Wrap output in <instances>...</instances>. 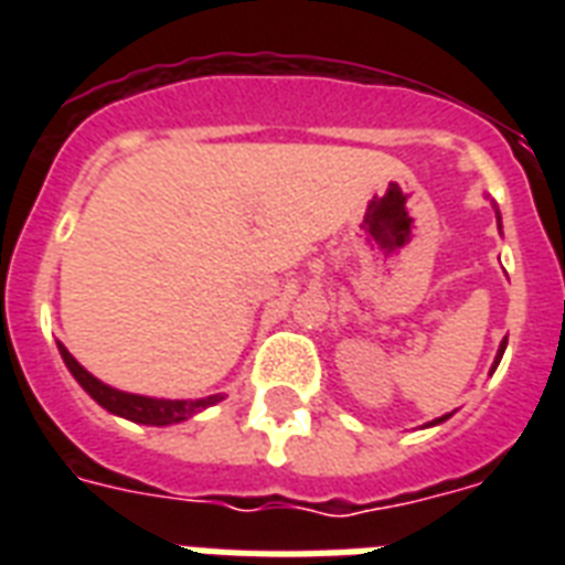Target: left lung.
<instances>
[{"label": "left lung", "instance_id": "1", "mask_svg": "<svg viewBox=\"0 0 565 565\" xmlns=\"http://www.w3.org/2000/svg\"><path fill=\"white\" fill-rule=\"evenodd\" d=\"M504 345H508V340H504V343H501V349H499V358H495V366H499L501 354H504ZM443 419H446V416H443ZM443 419H437V422H443Z\"/></svg>", "mask_w": 565, "mask_h": 565}]
</instances>
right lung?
I'll return each instance as SVG.
<instances>
[{"label":"right lung","mask_w":565,"mask_h":565,"mask_svg":"<svg viewBox=\"0 0 565 565\" xmlns=\"http://www.w3.org/2000/svg\"><path fill=\"white\" fill-rule=\"evenodd\" d=\"M57 349H61V358H64L66 370L73 372L75 381H78L105 411L117 413V416H126V419L131 422H140V425H172V422H184L190 419L193 413L204 411L207 404L220 402V395L195 398V402H170V398H146V395L122 393V390H114V386L102 384L99 377H93L90 372L84 370L82 363L75 361L73 354L66 352L64 345L57 343Z\"/></svg>","instance_id":"obj_1"}]
</instances>
